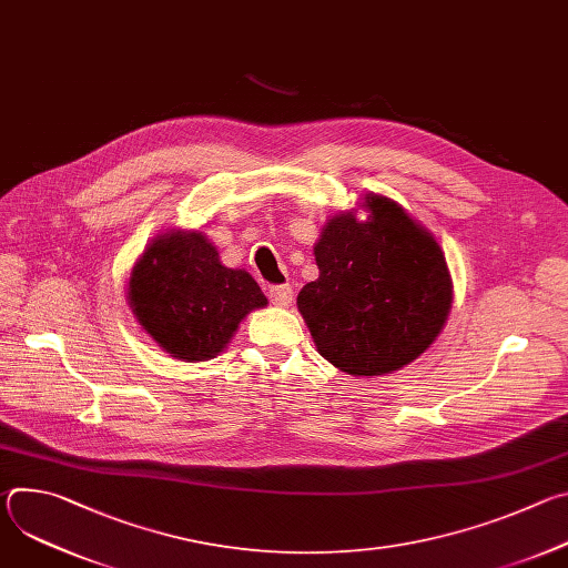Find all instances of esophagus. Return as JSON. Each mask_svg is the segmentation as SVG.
Segmentation results:
<instances>
[{"label": "esophagus", "instance_id": "34e87169", "mask_svg": "<svg viewBox=\"0 0 568 568\" xmlns=\"http://www.w3.org/2000/svg\"><path fill=\"white\" fill-rule=\"evenodd\" d=\"M292 296H294V290H292L290 283H285V285H272V287H270V301H272L274 305L285 307V305L292 303Z\"/></svg>", "mask_w": 568, "mask_h": 568}]
</instances>
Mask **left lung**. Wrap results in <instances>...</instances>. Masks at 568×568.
I'll return each mask as SVG.
<instances>
[{
  "label": "left lung",
  "mask_w": 568,
  "mask_h": 568,
  "mask_svg": "<svg viewBox=\"0 0 568 568\" xmlns=\"http://www.w3.org/2000/svg\"><path fill=\"white\" fill-rule=\"evenodd\" d=\"M331 217L314 245L318 278L296 298L321 357L355 377L399 371L440 335L452 276L436 237L397 202L366 195Z\"/></svg>",
  "instance_id": "obj_1"
}]
</instances>
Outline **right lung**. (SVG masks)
I'll return each instance as SVG.
<instances>
[{"instance_id":"right-lung-1","label":"right lung","mask_w":568,"mask_h":568,"mask_svg":"<svg viewBox=\"0 0 568 568\" xmlns=\"http://www.w3.org/2000/svg\"><path fill=\"white\" fill-rule=\"evenodd\" d=\"M128 303L171 357L206 362L226 348L242 318L267 305V296L252 274L224 267L204 233L166 231L132 267Z\"/></svg>"}]
</instances>
